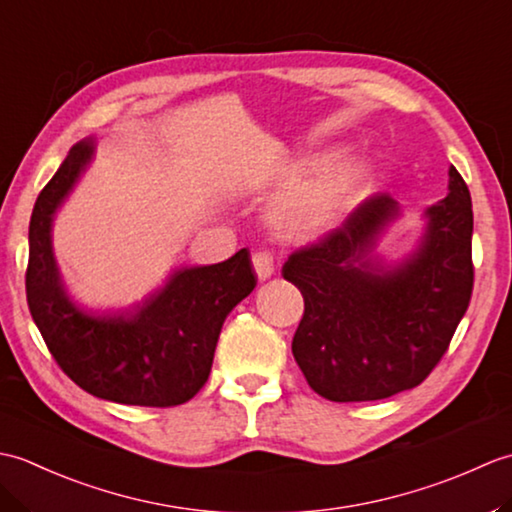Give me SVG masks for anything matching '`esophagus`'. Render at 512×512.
<instances>
[{"label":"esophagus","mask_w":512,"mask_h":512,"mask_svg":"<svg viewBox=\"0 0 512 512\" xmlns=\"http://www.w3.org/2000/svg\"><path fill=\"white\" fill-rule=\"evenodd\" d=\"M253 266H255V273L259 279H268L275 273L273 253H270V250H257V253L253 255Z\"/></svg>","instance_id":"34e87169"}]
</instances>
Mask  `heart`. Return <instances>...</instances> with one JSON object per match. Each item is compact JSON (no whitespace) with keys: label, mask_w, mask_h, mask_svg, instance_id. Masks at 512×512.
<instances>
[{"label":"heart","mask_w":512,"mask_h":512,"mask_svg":"<svg viewBox=\"0 0 512 512\" xmlns=\"http://www.w3.org/2000/svg\"><path fill=\"white\" fill-rule=\"evenodd\" d=\"M356 169L336 167L321 178L303 182L281 198L275 209L279 231L288 237H312L339 220L352 198Z\"/></svg>","instance_id":"b5f03b06"}]
</instances>
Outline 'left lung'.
<instances>
[{"label": "left lung", "mask_w": 512, "mask_h": 512, "mask_svg": "<svg viewBox=\"0 0 512 512\" xmlns=\"http://www.w3.org/2000/svg\"><path fill=\"white\" fill-rule=\"evenodd\" d=\"M398 213L389 193H376L281 268L303 295L292 354L328 400H383L420 385L471 303L473 209L458 169H449L447 198L424 211L416 253L383 266L372 250Z\"/></svg>", "instance_id": "left-lung-1"}]
</instances>
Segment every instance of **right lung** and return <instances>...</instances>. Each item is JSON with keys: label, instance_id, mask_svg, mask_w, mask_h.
<instances>
[{"label": "right lung", "instance_id": "1", "mask_svg": "<svg viewBox=\"0 0 512 512\" xmlns=\"http://www.w3.org/2000/svg\"><path fill=\"white\" fill-rule=\"evenodd\" d=\"M92 140L76 143L41 189L30 217L26 299L54 361L88 394L140 407H176L209 378L226 314L257 286L250 253L180 268L165 288L129 312L83 310L63 288L52 253V217L92 160Z\"/></svg>", "mask_w": 512, "mask_h": 512}]
</instances>
